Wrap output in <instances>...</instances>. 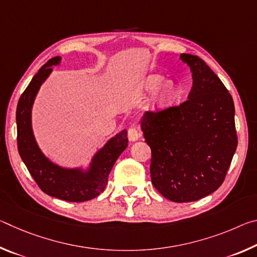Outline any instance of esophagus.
I'll use <instances>...</instances> for the list:
<instances>
[{
	"instance_id": "esophagus-1",
	"label": "esophagus",
	"mask_w": 257,
	"mask_h": 257,
	"mask_svg": "<svg viewBox=\"0 0 257 257\" xmlns=\"http://www.w3.org/2000/svg\"><path fill=\"white\" fill-rule=\"evenodd\" d=\"M128 138H129V141H133V142H135V141H138L139 138H141V133L138 132V129L136 128V127H130L129 129H128Z\"/></svg>"
}]
</instances>
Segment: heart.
Instances as JSON below:
<instances>
[{
  "mask_svg": "<svg viewBox=\"0 0 257 257\" xmlns=\"http://www.w3.org/2000/svg\"><path fill=\"white\" fill-rule=\"evenodd\" d=\"M144 88L146 90H155V94L152 99L153 106L165 107L171 104L177 95V87L172 81H163V77L154 75L150 76L145 80Z\"/></svg>",
  "mask_w": 257,
  "mask_h": 257,
  "instance_id": "b5f03b06",
  "label": "heart"
}]
</instances>
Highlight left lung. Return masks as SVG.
I'll return each mask as SVG.
<instances>
[{
  "instance_id": "1",
  "label": "left lung",
  "mask_w": 257,
  "mask_h": 257,
  "mask_svg": "<svg viewBox=\"0 0 257 257\" xmlns=\"http://www.w3.org/2000/svg\"><path fill=\"white\" fill-rule=\"evenodd\" d=\"M193 72V88L179 105L149 111L142 120L152 152V184L176 203L212 194L227 176L238 137L231 95L196 55L182 53Z\"/></svg>"
}]
</instances>
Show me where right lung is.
I'll use <instances>...</instances> for the list:
<instances>
[{"label":"right lung","mask_w":257,"mask_h":257,"mask_svg":"<svg viewBox=\"0 0 257 257\" xmlns=\"http://www.w3.org/2000/svg\"><path fill=\"white\" fill-rule=\"evenodd\" d=\"M60 56L51 59L43 66L21 95L17 105V142L21 160L38 187L45 194L67 202H87L97 197L107 185V178L115 161L128 146L127 132L123 130L108 141L94 156L88 173L67 170L50 162L35 142L32 130V106L41 85L52 71Z\"/></svg>","instance_id":"obj_1"}]
</instances>
